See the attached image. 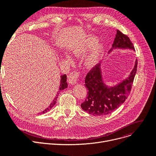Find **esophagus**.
I'll return each mask as SVG.
<instances>
[{"instance_id": "34e87169", "label": "esophagus", "mask_w": 156, "mask_h": 156, "mask_svg": "<svg viewBox=\"0 0 156 156\" xmlns=\"http://www.w3.org/2000/svg\"><path fill=\"white\" fill-rule=\"evenodd\" d=\"M79 75H80V73L77 71H74L71 72L68 76L69 83L71 84L76 83V81L79 77Z\"/></svg>"}]
</instances>
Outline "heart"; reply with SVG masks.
<instances>
[{
    "label": "heart",
    "mask_w": 156,
    "mask_h": 156,
    "mask_svg": "<svg viewBox=\"0 0 156 156\" xmlns=\"http://www.w3.org/2000/svg\"><path fill=\"white\" fill-rule=\"evenodd\" d=\"M96 43L97 39L95 37H85L83 40H81L80 42L77 44V45H76V46L73 48V54L78 57L80 56L81 55L87 52L89 49L93 47ZM102 46L99 44H97L94 47L92 50L87 55L85 60V64L87 67L92 68L96 64V63L97 62L98 60L99 59L102 54Z\"/></svg>",
    "instance_id": "1"
}]
</instances>
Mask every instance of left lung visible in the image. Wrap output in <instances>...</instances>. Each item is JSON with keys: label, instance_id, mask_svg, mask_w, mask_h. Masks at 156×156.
I'll return each instance as SVG.
<instances>
[{"label": "left lung", "instance_id": "left-lung-1", "mask_svg": "<svg viewBox=\"0 0 156 156\" xmlns=\"http://www.w3.org/2000/svg\"><path fill=\"white\" fill-rule=\"evenodd\" d=\"M116 31L112 48H130L135 50L129 38L119 30ZM136 68L137 61L128 79L115 87H108L103 83L99 64H96L85 77V86L88 94L85 101L81 104V108L94 116L106 115L113 112L127 99L132 88Z\"/></svg>", "mask_w": 156, "mask_h": 156}]
</instances>
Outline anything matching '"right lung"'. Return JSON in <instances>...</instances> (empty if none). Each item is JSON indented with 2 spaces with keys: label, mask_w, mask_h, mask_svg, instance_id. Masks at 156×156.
Here are the masks:
<instances>
[{
  "label": "right lung",
  "mask_w": 156,
  "mask_h": 156,
  "mask_svg": "<svg viewBox=\"0 0 156 156\" xmlns=\"http://www.w3.org/2000/svg\"><path fill=\"white\" fill-rule=\"evenodd\" d=\"M60 80H60L61 83H60V86H59V90H64V88L68 87V84H67V82H66V75H62L61 76ZM58 94H59V93L57 92V94L56 97L54 98V99L53 100L52 103L50 104V105H49L47 108H46L45 110H44L43 112H42V114H44V113H45V112H48L49 110H51L54 107V105L56 103V101H57Z\"/></svg>",
  "instance_id": "add662e5"
}]
</instances>
